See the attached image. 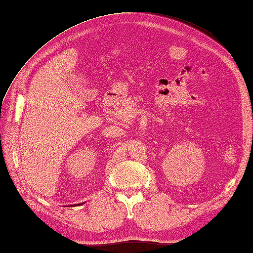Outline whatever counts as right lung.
Returning a JSON list of instances; mask_svg holds the SVG:
<instances>
[{
	"mask_svg": "<svg viewBox=\"0 0 253 253\" xmlns=\"http://www.w3.org/2000/svg\"><path fill=\"white\" fill-rule=\"evenodd\" d=\"M80 204H83V203H78V204H77V206H80ZM74 206H75V204H74ZM71 207H73V206H71Z\"/></svg>",
	"mask_w": 253,
	"mask_h": 253,
	"instance_id": "obj_1",
	"label": "right lung"
}]
</instances>
